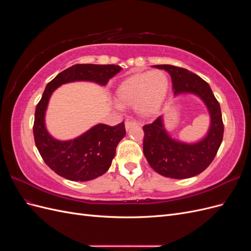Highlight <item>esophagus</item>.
I'll use <instances>...</instances> for the list:
<instances>
[{
    "instance_id": "esophagus-1",
    "label": "esophagus",
    "mask_w": 251,
    "mask_h": 251,
    "mask_svg": "<svg viewBox=\"0 0 251 251\" xmlns=\"http://www.w3.org/2000/svg\"><path fill=\"white\" fill-rule=\"evenodd\" d=\"M125 125H126V130H128V128H130L131 126H135V125H137V123H136V121H134V120H131V119H126Z\"/></svg>"
}]
</instances>
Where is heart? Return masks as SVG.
Masks as SVG:
<instances>
[{
  "label": "heart",
  "instance_id": "b5f03b06",
  "mask_svg": "<svg viewBox=\"0 0 251 251\" xmlns=\"http://www.w3.org/2000/svg\"><path fill=\"white\" fill-rule=\"evenodd\" d=\"M169 86V77L163 71L137 73L118 86L116 100L121 107L135 105L141 116L151 117L162 107Z\"/></svg>",
  "mask_w": 251,
  "mask_h": 251
}]
</instances>
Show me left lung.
Here are the masks:
<instances>
[{
	"label": "left lung",
	"mask_w": 251,
	"mask_h": 251,
	"mask_svg": "<svg viewBox=\"0 0 251 251\" xmlns=\"http://www.w3.org/2000/svg\"><path fill=\"white\" fill-rule=\"evenodd\" d=\"M155 67L170 73L175 95L192 93L201 98L209 112L210 127L199 142L184 143L171 137L160 116L154 123L143 126V154L151 169L164 177H194L211 163L221 146L224 133L221 108L208 83L197 74L172 65Z\"/></svg>",
	"instance_id": "left-lung-1"
}]
</instances>
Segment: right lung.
Returning <instances> with one entry per match:
<instances>
[{"instance_id": "right-lung-1", "label": "right lung", "mask_w": 251, "mask_h": 251, "mask_svg": "<svg viewBox=\"0 0 251 251\" xmlns=\"http://www.w3.org/2000/svg\"><path fill=\"white\" fill-rule=\"evenodd\" d=\"M120 70L117 65L77 64L48 82L35 109L33 135L43 160L59 176L71 181H89L101 176L111 166L117 144L126 135V127L124 121L114 126L100 124L75 139L56 140L45 126V113L52 92L72 81H94L104 86Z\"/></svg>"}]
</instances>
